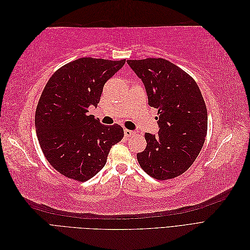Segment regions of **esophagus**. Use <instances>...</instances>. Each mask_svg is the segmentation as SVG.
I'll use <instances>...</instances> for the list:
<instances>
[{
    "label": "esophagus",
    "instance_id": "34e87169",
    "mask_svg": "<svg viewBox=\"0 0 250 250\" xmlns=\"http://www.w3.org/2000/svg\"><path fill=\"white\" fill-rule=\"evenodd\" d=\"M134 133H135V131H133V130H129V129H125V130H124V134H125L126 138H131V137H133Z\"/></svg>",
    "mask_w": 250,
    "mask_h": 250
}]
</instances>
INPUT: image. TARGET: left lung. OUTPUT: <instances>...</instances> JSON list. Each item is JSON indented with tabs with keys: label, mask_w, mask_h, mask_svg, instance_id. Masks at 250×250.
Masks as SVG:
<instances>
[{
	"label": "left lung",
	"mask_w": 250,
	"mask_h": 250,
	"mask_svg": "<svg viewBox=\"0 0 250 250\" xmlns=\"http://www.w3.org/2000/svg\"><path fill=\"white\" fill-rule=\"evenodd\" d=\"M145 85L148 104L158 110L157 134L145 133L146 149L137 154L142 169L155 179L186 172L197 158L208 130V110L197 83L163 58L127 60Z\"/></svg>",
	"instance_id": "8db88e82"
}]
</instances>
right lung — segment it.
Returning <instances> with one entry per match:
<instances>
[{"label":"right lung","mask_w":250,"mask_h":250,"mask_svg":"<svg viewBox=\"0 0 250 250\" xmlns=\"http://www.w3.org/2000/svg\"><path fill=\"white\" fill-rule=\"evenodd\" d=\"M126 60L82 57L60 67L44 86L35 111V128L48 162L62 175L86 181L106 164L124 137L120 125L106 126L88 115L103 86Z\"/></svg>","instance_id":"right-lung-1"}]
</instances>
